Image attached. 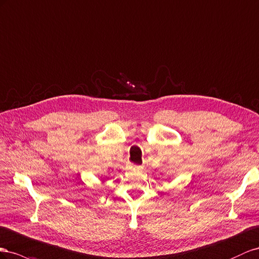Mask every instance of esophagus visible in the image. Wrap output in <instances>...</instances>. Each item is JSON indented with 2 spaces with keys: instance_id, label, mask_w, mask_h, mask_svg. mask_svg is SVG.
<instances>
[{
  "instance_id": "34e87169",
  "label": "esophagus",
  "mask_w": 259,
  "mask_h": 259,
  "mask_svg": "<svg viewBox=\"0 0 259 259\" xmlns=\"http://www.w3.org/2000/svg\"><path fill=\"white\" fill-rule=\"evenodd\" d=\"M128 169H129V170H138V169H140V166H138V165H130Z\"/></svg>"
}]
</instances>
